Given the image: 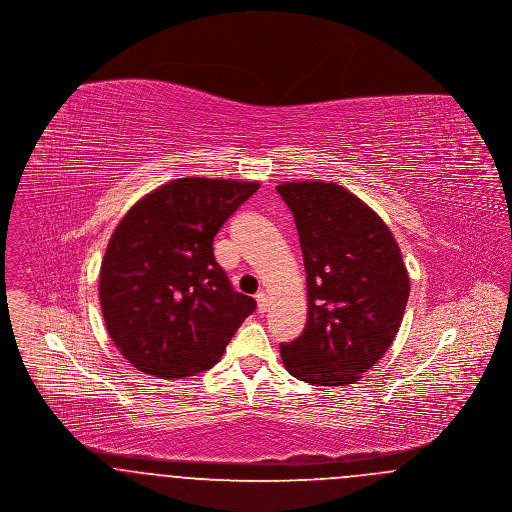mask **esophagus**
I'll return each instance as SVG.
<instances>
[{
  "label": "esophagus",
  "instance_id": "1",
  "mask_svg": "<svg viewBox=\"0 0 512 512\" xmlns=\"http://www.w3.org/2000/svg\"><path fill=\"white\" fill-rule=\"evenodd\" d=\"M267 309H268L267 293H265V292L257 293V311H259V313H267Z\"/></svg>",
  "mask_w": 512,
  "mask_h": 512
}]
</instances>
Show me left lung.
<instances>
[{"instance_id":"1","label":"left lung","mask_w":512,"mask_h":512,"mask_svg":"<svg viewBox=\"0 0 512 512\" xmlns=\"http://www.w3.org/2000/svg\"><path fill=\"white\" fill-rule=\"evenodd\" d=\"M307 272L303 334L280 345L293 378L355 384L388 351L409 299V274L390 228L338 184L286 182Z\"/></svg>"}]
</instances>
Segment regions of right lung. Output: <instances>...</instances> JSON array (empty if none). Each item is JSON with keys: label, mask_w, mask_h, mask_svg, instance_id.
I'll return each mask as SVG.
<instances>
[{"label": "right lung", "mask_w": 512, "mask_h": 512, "mask_svg": "<svg viewBox=\"0 0 512 512\" xmlns=\"http://www.w3.org/2000/svg\"><path fill=\"white\" fill-rule=\"evenodd\" d=\"M259 182L178 178L140 199L115 228L99 272L101 313L122 357L159 378L217 365L257 303L213 255L220 226Z\"/></svg>", "instance_id": "right-lung-1"}]
</instances>
